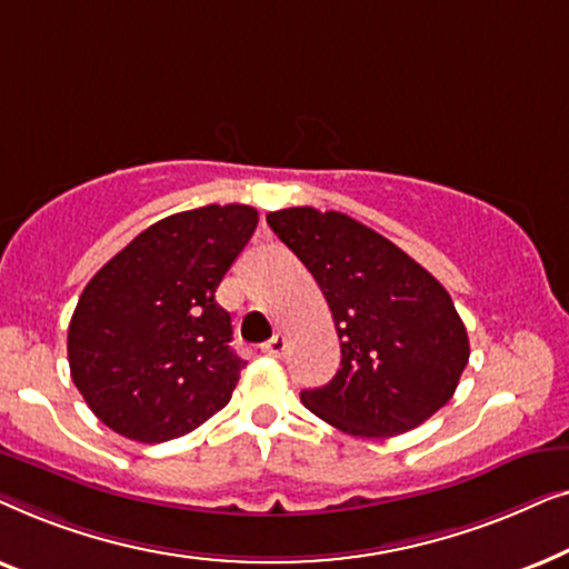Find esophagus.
<instances>
[{"instance_id":"1","label":"esophagus","mask_w":569,"mask_h":569,"mask_svg":"<svg viewBox=\"0 0 569 569\" xmlns=\"http://www.w3.org/2000/svg\"><path fill=\"white\" fill-rule=\"evenodd\" d=\"M261 349H263V352H267L269 357H282L284 349H287V337H284V333H277V337H271Z\"/></svg>"}]
</instances>
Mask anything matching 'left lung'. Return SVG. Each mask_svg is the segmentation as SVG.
<instances>
[{
  "label": "left lung",
  "instance_id": "8db88e82",
  "mask_svg": "<svg viewBox=\"0 0 569 569\" xmlns=\"http://www.w3.org/2000/svg\"><path fill=\"white\" fill-rule=\"evenodd\" d=\"M267 222L321 287L341 345L337 376L302 403L355 438L409 432L446 407L471 355L446 287L341 212L292 207Z\"/></svg>",
  "mask_w": 569,
  "mask_h": 569
}]
</instances>
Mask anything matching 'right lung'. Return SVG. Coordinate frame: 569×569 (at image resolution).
<instances>
[{"instance_id":"right-lung-1","label":"right lung","mask_w":569,"mask_h":569,"mask_svg":"<svg viewBox=\"0 0 569 569\" xmlns=\"http://www.w3.org/2000/svg\"><path fill=\"white\" fill-rule=\"evenodd\" d=\"M259 212L209 204L154 222L84 287L67 333L72 380L100 422L137 442L197 430L230 401L243 360L214 292Z\"/></svg>"}]
</instances>
